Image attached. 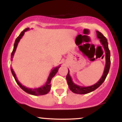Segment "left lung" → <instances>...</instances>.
Segmentation results:
<instances>
[{"instance_id":"1","label":"left lung","mask_w":122,"mask_h":122,"mask_svg":"<svg viewBox=\"0 0 122 122\" xmlns=\"http://www.w3.org/2000/svg\"><path fill=\"white\" fill-rule=\"evenodd\" d=\"M96 33H97V37L99 39H100V41L104 47L105 52H106V66L104 68V73H103V76L101 77V79L99 80L97 83L95 84L91 85L89 86H81L79 85L75 84L72 81V78H71V76L69 75V71L68 69V73L66 76V80L68 82V86H69V89L72 92L77 94H86V93L91 92L95 89H97L99 86L101 85L103 82L104 81L105 79H106V77L108 73L109 70H110V65H111V60H110V51L108 48V44L107 40L106 37L102 34L99 31H96Z\"/></svg>"}]
</instances>
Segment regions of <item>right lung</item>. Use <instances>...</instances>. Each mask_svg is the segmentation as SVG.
Segmentation results:
<instances>
[{"label":"right lung","instance_id":"add662e5","mask_svg":"<svg viewBox=\"0 0 122 122\" xmlns=\"http://www.w3.org/2000/svg\"><path fill=\"white\" fill-rule=\"evenodd\" d=\"M28 30H29V28H27V29H25L24 30L22 31L21 32L20 35H19V36H18L17 38H16V40H15L13 50H12V51L11 53V61L12 60V58H13L14 55V54H15V50H16V47H17L18 44V43H19V41H20V39L22 38V37H23V35H24L25 32H26V31ZM60 66H60V65H58V66H56V68H53V69L51 70V72H50V75H49V77H48V79H47V80L45 84L43 85V86H41V87L35 88V89H30V88H28L27 87H26V86L22 85L20 83V82L18 81L17 79H16V75H15L14 71H13V69L12 68V67H11V73H12V75H13L14 77L15 81H16V83L18 84V85H19V86H20V87L22 88V89H23L25 92H26V93H29V94H30V95H35V96H39V95H43L47 94V93L50 91V88H51V84H50V82H51V79H52V78L56 75V74L57 73V72H58V69H59Z\"/></svg>","mask_w":122,"mask_h":122}]
</instances>
